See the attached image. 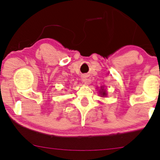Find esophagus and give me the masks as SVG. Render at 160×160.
<instances>
[{
  "instance_id": "1",
  "label": "esophagus",
  "mask_w": 160,
  "mask_h": 160,
  "mask_svg": "<svg viewBox=\"0 0 160 160\" xmlns=\"http://www.w3.org/2000/svg\"><path fill=\"white\" fill-rule=\"evenodd\" d=\"M82 82L84 83V84H89V83L90 82V78H88V76H82Z\"/></svg>"
}]
</instances>
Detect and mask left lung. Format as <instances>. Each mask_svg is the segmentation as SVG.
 Segmentation results:
<instances>
[{"label":"left lung","mask_w":160,"mask_h":160,"mask_svg":"<svg viewBox=\"0 0 160 160\" xmlns=\"http://www.w3.org/2000/svg\"><path fill=\"white\" fill-rule=\"evenodd\" d=\"M101 94L103 95V96H104V95H106V92L105 91H102V92H101Z\"/></svg>","instance_id":"1"}]
</instances>
